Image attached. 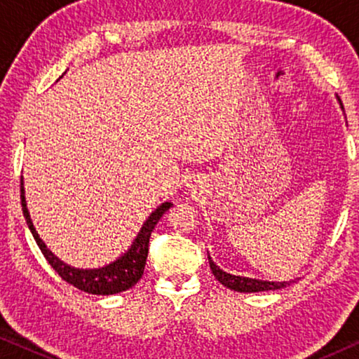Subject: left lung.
Instances as JSON below:
<instances>
[{"label":"left lung","instance_id":"1","mask_svg":"<svg viewBox=\"0 0 359 359\" xmlns=\"http://www.w3.org/2000/svg\"><path fill=\"white\" fill-rule=\"evenodd\" d=\"M341 104V102H340ZM343 107V106H341ZM209 266L212 269V274L215 279H219V283H222L224 286L238 292H259V291H274V289H283L289 286L291 281H283V283H274V281H263V279H253V278H243V276H233V274L225 273L215 264L209 257Z\"/></svg>","mask_w":359,"mask_h":359}]
</instances>
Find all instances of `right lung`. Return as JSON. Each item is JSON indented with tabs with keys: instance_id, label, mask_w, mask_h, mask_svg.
Instances as JSON below:
<instances>
[{
	"instance_id": "right-lung-1",
	"label": "right lung",
	"mask_w": 359,
	"mask_h": 359,
	"mask_svg": "<svg viewBox=\"0 0 359 359\" xmlns=\"http://www.w3.org/2000/svg\"><path fill=\"white\" fill-rule=\"evenodd\" d=\"M21 205H22V214L26 217L27 227L31 230L34 240H36L39 248L48 264L55 269L63 281H67L72 286L80 289V291H85L88 294H100V296H109V294H117L122 291H127L130 289L137 281L142 278L145 269V262L147 255H149V240L150 235L154 232L155 225L158 224V220L163 217V214L168 210L171 203H163L158 205L154 212L150 214V217L145 220L144 225H142L139 235L132 243V247L127 250V252L102 268L96 269H80L73 268L70 264L63 263L62 259H58L55 255H53L50 250L47 248V245L42 242V238L39 237V233L34 229V224L31 220V215H29L27 205H26V196H24V183L21 176Z\"/></svg>"
}]
</instances>
